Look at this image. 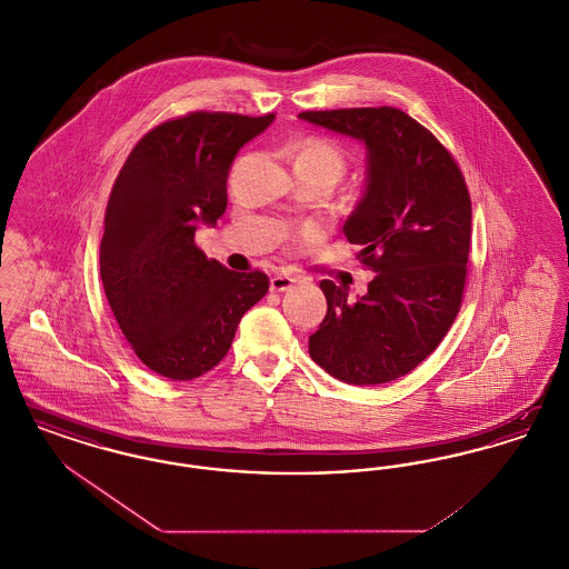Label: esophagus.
Instances as JSON below:
<instances>
[{
  "label": "esophagus",
  "instance_id": "obj_1",
  "mask_svg": "<svg viewBox=\"0 0 569 569\" xmlns=\"http://www.w3.org/2000/svg\"><path fill=\"white\" fill-rule=\"evenodd\" d=\"M295 281L297 279L290 277V274H274V277H271V290L272 292H286L295 286Z\"/></svg>",
  "mask_w": 569,
  "mask_h": 569
}]
</instances>
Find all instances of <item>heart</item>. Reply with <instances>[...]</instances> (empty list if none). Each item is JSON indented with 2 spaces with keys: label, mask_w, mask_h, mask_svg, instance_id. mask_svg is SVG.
<instances>
[{
  "label": "heart",
  "mask_w": 569,
  "mask_h": 569,
  "mask_svg": "<svg viewBox=\"0 0 569 569\" xmlns=\"http://www.w3.org/2000/svg\"><path fill=\"white\" fill-rule=\"evenodd\" d=\"M295 168L322 172L332 183H337L346 172V156L337 144L328 140L309 138L298 147Z\"/></svg>",
  "instance_id": "1"
}]
</instances>
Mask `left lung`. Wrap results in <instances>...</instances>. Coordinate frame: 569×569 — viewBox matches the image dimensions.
Segmentation results:
<instances>
[{"label":"left lung","instance_id":"1","mask_svg":"<svg viewBox=\"0 0 569 569\" xmlns=\"http://www.w3.org/2000/svg\"><path fill=\"white\" fill-rule=\"evenodd\" d=\"M298 119L367 149L365 191L343 234L376 277L350 300L325 279L326 318L309 356L353 386L403 378L446 337L465 290L471 200L459 166L403 110H309Z\"/></svg>","mask_w":569,"mask_h":569}]
</instances>
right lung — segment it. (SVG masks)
<instances>
[{"label": "right lung", "instance_id": "right-lung-1", "mask_svg": "<svg viewBox=\"0 0 569 569\" xmlns=\"http://www.w3.org/2000/svg\"><path fill=\"white\" fill-rule=\"evenodd\" d=\"M274 114L190 112L138 140L104 217L100 277L114 320L158 376L200 378L269 290L264 272L228 271L193 243L228 207V172Z\"/></svg>", "mask_w": 569, "mask_h": 569}]
</instances>
